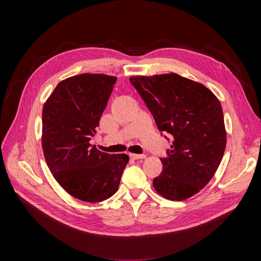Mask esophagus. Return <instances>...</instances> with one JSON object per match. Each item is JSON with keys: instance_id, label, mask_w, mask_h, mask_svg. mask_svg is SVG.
Listing matches in <instances>:
<instances>
[{"instance_id": "esophagus-1", "label": "esophagus", "mask_w": 261, "mask_h": 261, "mask_svg": "<svg viewBox=\"0 0 261 261\" xmlns=\"http://www.w3.org/2000/svg\"><path fill=\"white\" fill-rule=\"evenodd\" d=\"M146 156L145 155H138V154H130V158H132L133 160H137V159H144Z\"/></svg>"}]
</instances>
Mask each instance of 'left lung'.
I'll return each mask as SVG.
<instances>
[{
    "label": "left lung",
    "mask_w": 261,
    "mask_h": 261,
    "mask_svg": "<svg viewBox=\"0 0 261 261\" xmlns=\"http://www.w3.org/2000/svg\"><path fill=\"white\" fill-rule=\"evenodd\" d=\"M160 131L173 136L154 188L169 200L197 194L216 173L226 147L219 99L203 85L176 73L131 76Z\"/></svg>",
    "instance_id": "8db88e82"
}]
</instances>
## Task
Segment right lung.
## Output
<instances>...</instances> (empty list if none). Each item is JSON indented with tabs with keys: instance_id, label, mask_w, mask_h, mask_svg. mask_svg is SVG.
<instances>
[{
	"instance_id": "1",
	"label": "right lung",
	"mask_w": 261,
	"mask_h": 261,
	"mask_svg": "<svg viewBox=\"0 0 261 261\" xmlns=\"http://www.w3.org/2000/svg\"><path fill=\"white\" fill-rule=\"evenodd\" d=\"M117 82L106 74L84 73L58 84L42 110V150L56 180L71 196L99 202L113 196L129 161L91 146Z\"/></svg>"
}]
</instances>
